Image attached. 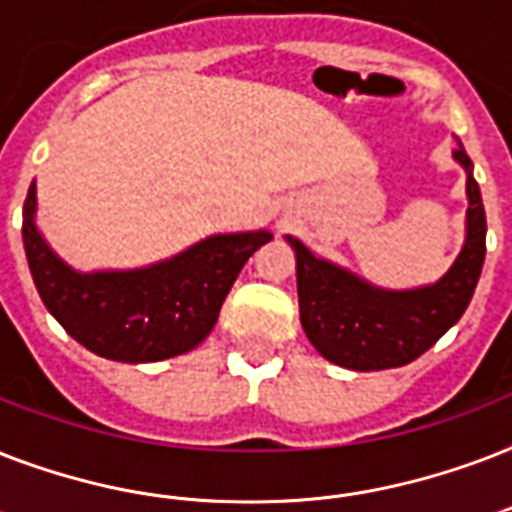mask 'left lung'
Instances as JSON below:
<instances>
[{
  "label": "left lung",
  "instance_id": "left-lung-1",
  "mask_svg": "<svg viewBox=\"0 0 512 512\" xmlns=\"http://www.w3.org/2000/svg\"><path fill=\"white\" fill-rule=\"evenodd\" d=\"M454 162L468 175L465 241L452 268L433 284L414 289L374 287L348 268L313 255L295 236H287L297 260L300 321L313 348L327 361L353 372L404 366L433 348L460 321L484 268L486 212L473 162L462 143L454 151Z\"/></svg>",
  "mask_w": 512,
  "mask_h": 512
}]
</instances>
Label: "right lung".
I'll use <instances>...</instances> for the list:
<instances>
[{
	"mask_svg": "<svg viewBox=\"0 0 512 512\" xmlns=\"http://www.w3.org/2000/svg\"><path fill=\"white\" fill-rule=\"evenodd\" d=\"M273 233H215L159 263L130 271H76L36 225V183L23 204V247L44 308L92 353L151 364L188 353L212 332L249 257Z\"/></svg>",
	"mask_w": 512,
	"mask_h": 512,
	"instance_id": "1",
	"label": "right lung"
}]
</instances>
